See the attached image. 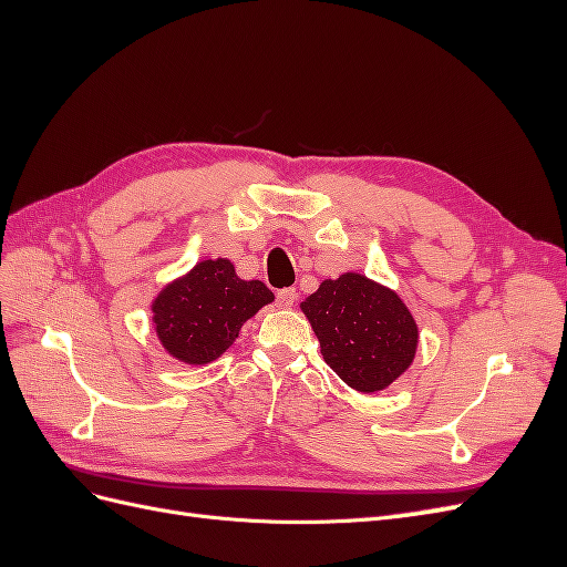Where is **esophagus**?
<instances>
[{"label": "esophagus", "instance_id": "1", "mask_svg": "<svg viewBox=\"0 0 567 567\" xmlns=\"http://www.w3.org/2000/svg\"><path fill=\"white\" fill-rule=\"evenodd\" d=\"M277 300L281 307H293V302L298 300V290L296 288H284L277 293Z\"/></svg>", "mask_w": 567, "mask_h": 567}]
</instances>
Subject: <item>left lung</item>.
Masks as SVG:
<instances>
[{"instance_id": "obj_1", "label": "left lung", "mask_w": 567, "mask_h": 567, "mask_svg": "<svg viewBox=\"0 0 567 567\" xmlns=\"http://www.w3.org/2000/svg\"><path fill=\"white\" fill-rule=\"evenodd\" d=\"M300 310L319 338L323 362L357 392H381L414 364L419 323L398 290L346 271L323 279Z\"/></svg>"}]
</instances>
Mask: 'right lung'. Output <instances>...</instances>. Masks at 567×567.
<instances>
[{
  "mask_svg": "<svg viewBox=\"0 0 567 567\" xmlns=\"http://www.w3.org/2000/svg\"><path fill=\"white\" fill-rule=\"evenodd\" d=\"M269 302L274 293L262 281L238 277L227 257H205L158 290L151 321L169 357L205 367L225 354L244 323Z\"/></svg>",
  "mask_w": 567,
  "mask_h": 567,
  "instance_id": "1",
  "label": "right lung"
}]
</instances>
